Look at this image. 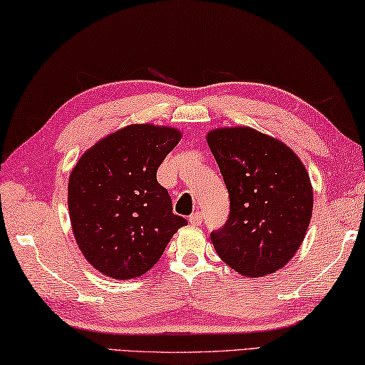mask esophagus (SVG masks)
Returning <instances> with one entry per match:
<instances>
[{
    "instance_id": "esophagus-1",
    "label": "esophagus",
    "mask_w": 365,
    "mask_h": 365,
    "mask_svg": "<svg viewBox=\"0 0 365 365\" xmlns=\"http://www.w3.org/2000/svg\"><path fill=\"white\" fill-rule=\"evenodd\" d=\"M189 222L192 226H200L203 222V215L200 212H195L189 216Z\"/></svg>"
}]
</instances>
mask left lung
I'll return each mask as SVG.
<instances>
[{"instance_id":"8db88e82","label":"left lung","mask_w":365,"mask_h":365,"mask_svg":"<svg viewBox=\"0 0 365 365\" xmlns=\"http://www.w3.org/2000/svg\"><path fill=\"white\" fill-rule=\"evenodd\" d=\"M229 192V216L212 242L240 274L277 271L302 245L312 215V187L289 147L252 128L215 130L207 136Z\"/></svg>"}]
</instances>
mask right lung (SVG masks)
Masks as SVG:
<instances>
[{
  "label": "right lung",
  "mask_w": 365,
  "mask_h": 365,
  "mask_svg": "<svg viewBox=\"0 0 365 365\" xmlns=\"http://www.w3.org/2000/svg\"><path fill=\"white\" fill-rule=\"evenodd\" d=\"M181 133L131 125L99 140L68 179L70 222L85 258L113 279L143 276L187 220L173 213L157 170Z\"/></svg>",
  "instance_id": "obj_1"
}]
</instances>
